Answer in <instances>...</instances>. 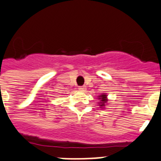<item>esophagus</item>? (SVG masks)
I'll use <instances>...</instances> for the list:
<instances>
[{"mask_svg": "<svg viewBox=\"0 0 161 161\" xmlns=\"http://www.w3.org/2000/svg\"><path fill=\"white\" fill-rule=\"evenodd\" d=\"M79 90L82 91V92H85V91H86V86H79Z\"/></svg>", "mask_w": 161, "mask_h": 161, "instance_id": "esophagus-1", "label": "esophagus"}]
</instances>
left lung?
Listing matches in <instances>:
<instances>
[{
    "label": "left lung",
    "mask_w": 161,
    "mask_h": 161,
    "mask_svg": "<svg viewBox=\"0 0 161 161\" xmlns=\"http://www.w3.org/2000/svg\"><path fill=\"white\" fill-rule=\"evenodd\" d=\"M99 99L100 101L99 102V105L100 106L101 108H103L104 106H106L107 104V102H108V99H107V95L105 94H103L101 95H99Z\"/></svg>",
    "instance_id": "1"
}]
</instances>
